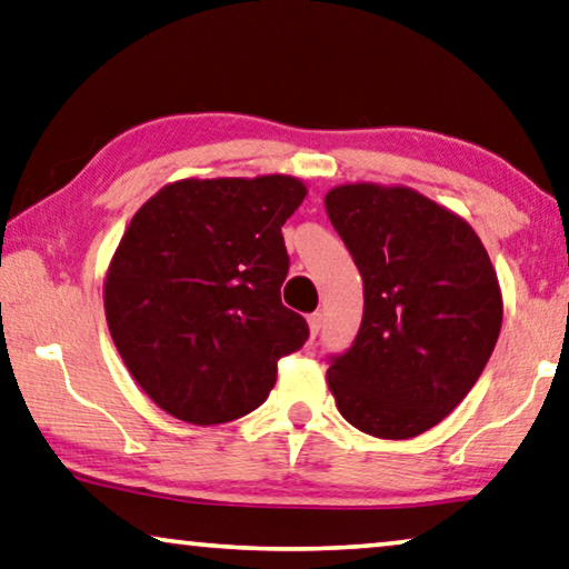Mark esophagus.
I'll list each match as a JSON object with an SVG mask.
<instances>
[{"label":"esophagus","instance_id":"34e87169","mask_svg":"<svg viewBox=\"0 0 569 569\" xmlns=\"http://www.w3.org/2000/svg\"><path fill=\"white\" fill-rule=\"evenodd\" d=\"M321 325H325V313L321 311H313L309 317V329H311V337H317L321 332Z\"/></svg>","mask_w":569,"mask_h":569}]
</instances>
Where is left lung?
<instances>
[{"label": "left lung", "mask_w": 569, "mask_h": 569, "mask_svg": "<svg viewBox=\"0 0 569 569\" xmlns=\"http://www.w3.org/2000/svg\"><path fill=\"white\" fill-rule=\"evenodd\" d=\"M327 217L362 276L358 337L329 355V388L355 429L409 439L442 421L493 352L496 270L472 227L411 189L337 186Z\"/></svg>", "instance_id": "8db88e82"}]
</instances>
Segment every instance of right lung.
<instances>
[{
	"label": "right lung",
	"instance_id": "right-lung-1",
	"mask_svg": "<svg viewBox=\"0 0 569 569\" xmlns=\"http://www.w3.org/2000/svg\"><path fill=\"white\" fill-rule=\"evenodd\" d=\"M307 197L288 176L186 178L132 217L104 311L127 370L171 417L209 427L256 411L309 325L281 303L286 219Z\"/></svg>",
	"mask_w": 569,
	"mask_h": 569
}]
</instances>
